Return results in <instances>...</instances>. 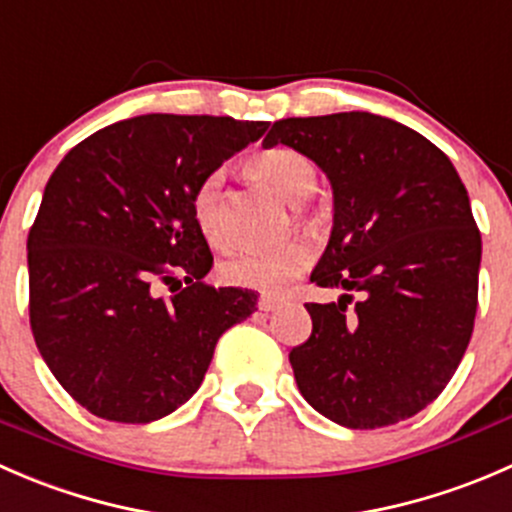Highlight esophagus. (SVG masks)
I'll use <instances>...</instances> for the list:
<instances>
[{"mask_svg": "<svg viewBox=\"0 0 512 512\" xmlns=\"http://www.w3.org/2000/svg\"><path fill=\"white\" fill-rule=\"evenodd\" d=\"M280 302H282L280 297H270V294H262L260 302H257V307H260L262 312H272V309L280 307Z\"/></svg>", "mask_w": 512, "mask_h": 512, "instance_id": "esophagus-1", "label": "esophagus"}]
</instances>
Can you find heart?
<instances>
[{"instance_id":"1","label":"heart","mask_w":512,"mask_h":512,"mask_svg":"<svg viewBox=\"0 0 512 512\" xmlns=\"http://www.w3.org/2000/svg\"><path fill=\"white\" fill-rule=\"evenodd\" d=\"M250 170L270 185L282 200L294 205V225L319 235L327 225L324 210L312 203H304L319 183L317 168L312 160L294 148H270L250 160ZM193 218L198 230L215 250L230 247L223 223V173L215 170L198 183L193 193ZM312 262V245L302 237L282 242L280 247L267 252H242L232 255L220 265V277L225 285L257 289V292H280L282 287L297 280Z\"/></svg>"}]
</instances>
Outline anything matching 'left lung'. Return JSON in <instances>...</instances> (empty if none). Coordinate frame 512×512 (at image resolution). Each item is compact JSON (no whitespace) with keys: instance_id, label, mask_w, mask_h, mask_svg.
I'll return each instance as SVG.
<instances>
[{"instance_id":"left-lung-1","label":"left lung","mask_w":512,"mask_h":512,"mask_svg":"<svg viewBox=\"0 0 512 512\" xmlns=\"http://www.w3.org/2000/svg\"><path fill=\"white\" fill-rule=\"evenodd\" d=\"M277 143L332 180L334 230L312 282L347 292L304 304L312 334L289 352L299 391L347 428L406 421L471 342L480 232L466 185L428 138L366 111L282 118L262 146Z\"/></svg>"}]
</instances>
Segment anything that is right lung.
<instances>
[{"instance_id": "obj_1", "label": "right lung", "mask_w": 512, "mask_h": 512, "mask_svg": "<svg viewBox=\"0 0 512 512\" xmlns=\"http://www.w3.org/2000/svg\"><path fill=\"white\" fill-rule=\"evenodd\" d=\"M267 128L151 113L101 128L51 173L27 240L29 324L51 374L94 416H168L198 391L218 339L255 312L250 289L203 285L213 252L193 193Z\"/></svg>"}]
</instances>
